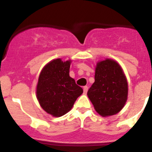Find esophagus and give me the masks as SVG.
Listing matches in <instances>:
<instances>
[{
	"instance_id": "esophagus-1",
	"label": "esophagus",
	"mask_w": 152,
	"mask_h": 152,
	"mask_svg": "<svg viewBox=\"0 0 152 152\" xmlns=\"http://www.w3.org/2000/svg\"><path fill=\"white\" fill-rule=\"evenodd\" d=\"M88 89V86H84V87H83V91H84L85 94H86V93H87Z\"/></svg>"
}]
</instances>
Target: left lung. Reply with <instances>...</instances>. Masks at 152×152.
<instances>
[{
  "label": "left lung",
  "instance_id": "8db88e82",
  "mask_svg": "<svg viewBox=\"0 0 152 152\" xmlns=\"http://www.w3.org/2000/svg\"><path fill=\"white\" fill-rule=\"evenodd\" d=\"M87 95L95 110L102 117L116 114L124 107L128 86L123 69L116 61L107 59L98 63L95 83Z\"/></svg>",
  "mask_w": 152,
  "mask_h": 152
}]
</instances>
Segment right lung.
Instances as JSON below:
<instances>
[{
  "instance_id": "right-lung-1",
  "label": "right lung",
  "mask_w": 152,
  "mask_h": 152,
  "mask_svg": "<svg viewBox=\"0 0 152 152\" xmlns=\"http://www.w3.org/2000/svg\"><path fill=\"white\" fill-rule=\"evenodd\" d=\"M70 61L56 59L46 65L40 73L37 85V98L41 107L54 117H61L73 107L83 92L69 76Z\"/></svg>"
}]
</instances>
